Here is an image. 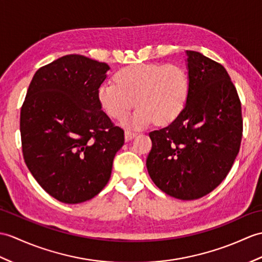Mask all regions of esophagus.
I'll use <instances>...</instances> for the list:
<instances>
[{
	"instance_id": "esophagus-1",
	"label": "esophagus",
	"mask_w": 262,
	"mask_h": 262,
	"mask_svg": "<svg viewBox=\"0 0 262 262\" xmlns=\"http://www.w3.org/2000/svg\"><path fill=\"white\" fill-rule=\"evenodd\" d=\"M136 136V133L134 132H130V130H126L125 132V141L128 142V141H132V139Z\"/></svg>"
}]
</instances>
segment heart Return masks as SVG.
Segmentation results:
<instances>
[{
  "instance_id": "1",
  "label": "heart",
  "mask_w": 262,
  "mask_h": 262,
  "mask_svg": "<svg viewBox=\"0 0 262 262\" xmlns=\"http://www.w3.org/2000/svg\"><path fill=\"white\" fill-rule=\"evenodd\" d=\"M113 81L102 82L97 97L108 116L123 119L135 105L128 119L134 127H144L156 121L168 125L184 111L190 95L186 71L178 64L135 63L120 69Z\"/></svg>"
}]
</instances>
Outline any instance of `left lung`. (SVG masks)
<instances>
[{"label":"left lung","mask_w":262,"mask_h":262,"mask_svg":"<svg viewBox=\"0 0 262 262\" xmlns=\"http://www.w3.org/2000/svg\"><path fill=\"white\" fill-rule=\"evenodd\" d=\"M190 95L184 111L165 128L149 133L146 166L167 195L196 200L227 178L242 137L241 103L227 70L186 50Z\"/></svg>","instance_id":"1"}]
</instances>
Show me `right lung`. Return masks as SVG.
Masks as SVG:
<instances>
[{
  "label": "right lung",
  "instance_id": "add662e5",
  "mask_svg": "<svg viewBox=\"0 0 262 262\" xmlns=\"http://www.w3.org/2000/svg\"><path fill=\"white\" fill-rule=\"evenodd\" d=\"M109 69L80 54L63 56L35 72L21 108L24 161L40 186L62 203L96 196L124 145V130L97 97Z\"/></svg>",
  "mask_w": 262,
  "mask_h": 262
}]
</instances>
